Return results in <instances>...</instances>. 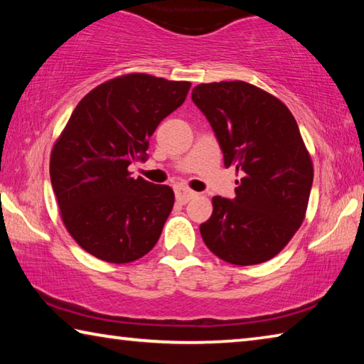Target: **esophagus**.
I'll use <instances>...</instances> for the list:
<instances>
[{
	"mask_svg": "<svg viewBox=\"0 0 364 364\" xmlns=\"http://www.w3.org/2000/svg\"><path fill=\"white\" fill-rule=\"evenodd\" d=\"M175 196H176V200L181 202V204H186L189 202L193 197L197 196V193H194L193 189H189L186 186H183V184H176L175 186Z\"/></svg>",
	"mask_w": 364,
	"mask_h": 364,
	"instance_id": "1",
	"label": "esophagus"
}]
</instances>
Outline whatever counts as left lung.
<instances>
[{
  "mask_svg": "<svg viewBox=\"0 0 364 364\" xmlns=\"http://www.w3.org/2000/svg\"><path fill=\"white\" fill-rule=\"evenodd\" d=\"M193 101L213 128L225 167L242 175L232 200L213 197L200 236L231 264L267 262L291 241L310 199L313 164L297 122L278 97L239 80L197 85Z\"/></svg>",
  "mask_w": 364,
  "mask_h": 364,
  "instance_id": "left-lung-1",
  "label": "left lung"
}]
</instances>
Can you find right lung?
<instances>
[{
	"mask_svg": "<svg viewBox=\"0 0 364 364\" xmlns=\"http://www.w3.org/2000/svg\"><path fill=\"white\" fill-rule=\"evenodd\" d=\"M189 88V82L128 73L77 104L53 147L49 175L67 231L88 254L128 263L159 241L173 189L134 180L128 165L147 159L152 133Z\"/></svg>",
	"mask_w": 364,
	"mask_h": 364,
	"instance_id": "1",
	"label": "right lung"
}]
</instances>
